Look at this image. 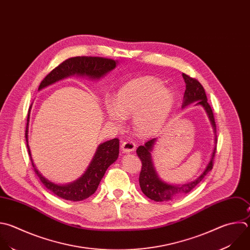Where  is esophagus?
Instances as JSON below:
<instances>
[{
    "mask_svg": "<svg viewBox=\"0 0 250 250\" xmlns=\"http://www.w3.org/2000/svg\"><path fill=\"white\" fill-rule=\"evenodd\" d=\"M135 147H136V144H135L133 141L127 140V141L123 142V144H122V146H121V149H122L123 153H128V152L134 151V150H135Z\"/></svg>",
    "mask_w": 250,
    "mask_h": 250,
    "instance_id": "34e87169",
    "label": "esophagus"
}]
</instances>
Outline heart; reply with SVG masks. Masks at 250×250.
Returning a JSON list of instances; mask_svg holds the SVG:
<instances>
[{"instance_id":"1","label":"heart","mask_w":250,"mask_h":250,"mask_svg":"<svg viewBox=\"0 0 250 250\" xmlns=\"http://www.w3.org/2000/svg\"><path fill=\"white\" fill-rule=\"evenodd\" d=\"M175 105L174 92L151 76L133 79L123 86L116 101H105L106 116L117 126L132 118L135 132L143 137L153 135L167 122Z\"/></svg>"}]
</instances>
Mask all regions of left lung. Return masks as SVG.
<instances>
[{
    "instance_id": "8db88e82",
    "label": "left lung",
    "mask_w": 250,
    "mask_h": 250,
    "mask_svg": "<svg viewBox=\"0 0 250 250\" xmlns=\"http://www.w3.org/2000/svg\"><path fill=\"white\" fill-rule=\"evenodd\" d=\"M183 77L186 82V91L184 95L182 108L185 109L188 105L196 102L195 103L196 106H201L204 109L211 123V125L215 134V139H214L215 145H214V149H213L210 161L207 164L203 173L194 181L189 182L188 184H184V185H172L165 182L160 178L158 172L156 171L153 160H152V151L154 150V146L158 138H152L151 140L147 141L144 145H140L136 150V154L142 163V168L139 175V186L142 192L148 198L156 202L170 201L179 196L188 193L203 180V178L213 168V159L216 153V144H217L216 124L214 120V115L210 105L208 104L205 90L199 83V81L189 77L185 73H183Z\"/></svg>"
}]
</instances>
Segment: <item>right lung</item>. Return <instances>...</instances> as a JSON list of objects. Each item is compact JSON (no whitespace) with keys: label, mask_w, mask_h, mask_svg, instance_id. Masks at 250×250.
<instances>
[{"label":"right lung","mask_w":250,"mask_h":250,"mask_svg":"<svg viewBox=\"0 0 250 250\" xmlns=\"http://www.w3.org/2000/svg\"><path fill=\"white\" fill-rule=\"evenodd\" d=\"M118 62V61L100 57H74L67 59L59 64L56 68H54L41 81L38 90H41L62 79L72 75L86 77L90 80H98L113 70L117 66ZM31 107L32 104L28 110L25 138L28 154L30 156V160L37 177L48 190L64 200L81 201L88 198L97 190V188L107 169L114 162L117 161L120 152V140L118 138H114L99 144L86 171L74 182L65 185L53 183L39 172L31 156V151L28 144V125Z\"/></svg>","instance_id":"obj_1"}]
</instances>
